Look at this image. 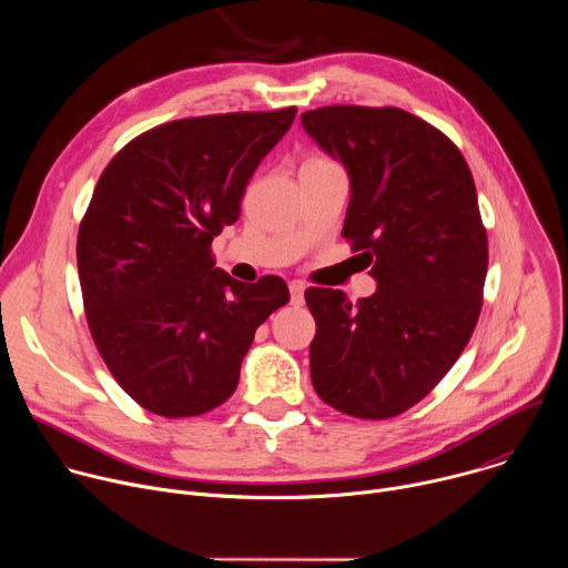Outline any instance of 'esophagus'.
I'll return each mask as SVG.
<instances>
[{
	"mask_svg": "<svg viewBox=\"0 0 568 568\" xmlns=\"http://www.w3.org/2000/svg\"><path fill=\"white\" fill-rule=\"evenodd\" d=\"M290 294H292V305H303V294H305V285L298 281L290 283Z\"/></svg>",
	"mask_w": 568,
	"mask_h": 568,
	"instance_id": "1",
	"label": "esophagus"
}]
</instances>
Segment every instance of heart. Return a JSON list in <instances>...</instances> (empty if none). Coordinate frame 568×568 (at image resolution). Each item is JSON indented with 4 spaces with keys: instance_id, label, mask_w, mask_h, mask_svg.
I'll return each mask as SVG.
<instances>
[{
    "instance_id": "1",
    "label": "heart",
    "mask_w": 568,
    "mask_h": 568,
    "mask_svg": "<svg viewBox=\"0 0 568 568\" xmlns=\"http://www.w3.org/2000/svg\"><path fill=\"white\" fill-rule=\"evenodd\" d=\"M314 164H331V161L323 159V156H310L303 166H314Z\"/></svg>"
}]
</instances>
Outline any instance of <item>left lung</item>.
Returning <instances> with one entry per match:
<instances>
[{"mask_svg": "<svg viewBox=\"0 0 568 568\" xmlns=\"http://www.w3.org/2000/svg\"><path fill=\"white\" fill-rule=\"evenodd\" d=\"M301 123L348 173L342 235L377 283L357 305L342 290L305 292L312 386L353 418H393L445 377L474 333L488 274L474 180L443 132L397 108L331 105Z\"/></svg>", "mask_w": 568, "mask_h": 568, "instance_id": "left-lung-1", "label": "left lung"}]
</instances>
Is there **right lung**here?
Returning <instances> with one entry per match:
<instances>
[{"mask_svg":"<svg viewBox=\"0 0 568 568\" xmlns=\"http://www.w3.org/2000/svg\"><path fill=\"white\" fill-rule=\"evenodd\" d=\"M294 116L164 123L130 141L94 189L75 245L88 323L119 386L156 416L220 407L256 328L290 301L278 276L240 283L215 267L211 242Z\"/></svg>","mask_w":568,"mask_h":568,"instance_id":"right-lung-1","label":"right lung"}]
</instances>
